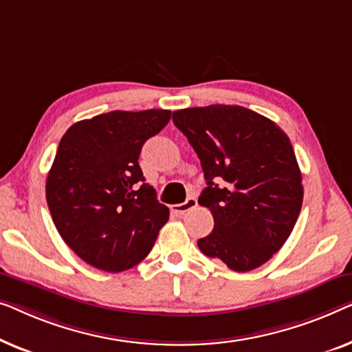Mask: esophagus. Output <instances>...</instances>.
Listing matches in <instances>:
<instances>
[{
	"label": "esophagus",
	"mask_w": 352,
	"mask_h": 352,
	"mask_svg": "<svg viewBox=\"0 0 352 352\" xmlns=\"http://www.w3.org/2000/svg\"><path fill=\"white\" fill-rule=\"evenodd\" d=\"M196 206H197L196 197H188V199L185 202H182V204L170 206V210L174 212V214H177V215H183V214H185V212L195 209Z\"/></svg>",
	"instance_id": "obj_1"
}]
</instances>
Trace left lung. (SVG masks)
I'll return each instance as SVG.
<instances>
[{
  "instance_id": "obj_1",
  "label": "left lung",
  "mask_w": 352,
  "mask_h": 352,
  "mask_svg": "<svg viewBox=\"0 0 352 352\" xmlns=\"http://www.w3.org/2000/svg\"><path fill=\"white\" fill-rule=\"evenodd\" d=\"M172 121L199 157L207 188L197 202L215 221L197 247L237 273L258 268L289 239L303 204L289 137L239 105L185 108L174 111Z\"/></svg>"
}]
</instances>
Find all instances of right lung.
Here are the masks:
<instances>
[{
  "instance_id": "1",
  "label": "right lung",
  "mask_w": 352,
  "mask_h": 352,
  "mask_svg": "<svg viewBox=\"0 0 352 352\" xmlns=\"http://www.w3.org/2000/svg\"><path fill=\"white\" fill-rule=\"evenodd\" d=\"M170 115L103 113L75 122L58 143L46 180L47 206L62 239L94 268L120 273L140 263L169 220L138 156Z\"/></svg>"
}]
</instances>
